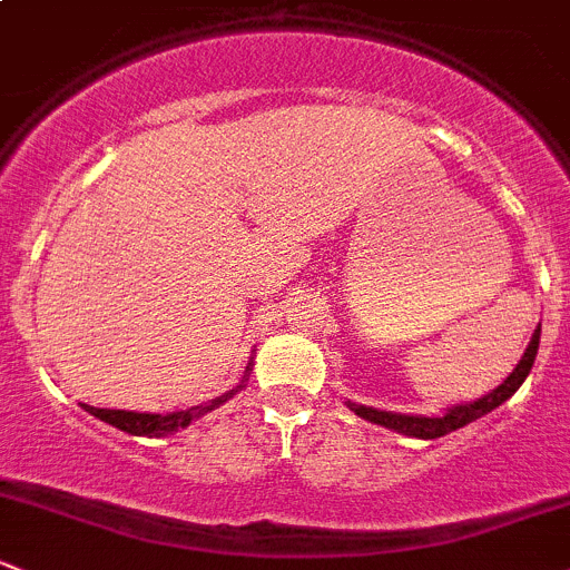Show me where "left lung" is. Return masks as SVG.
Here are the masks:
<instances>
[{"label": "left lung", "instance_id": "obj_1", "mask_svg": "<svg viewBox=\"0 0 570 570\" xmlns=\"http://www.w3.org/2000/svg\"><path fill=\"white\" fill-rule=\"evenodd\" d=\"M538 342H541V323L532 332V340L528 342V351L524 356L519 358V364L513 366L511 375L505 377L498 389H492L489 394L479 396L473 402H459V405L445 407L443 413L438 415H413V413H391V410H377V407H366V405H356V402L347 400L345 405L358 415V419L372 421V424H381L385 430H394L400 434H407V438H419V440H434L443 438V434L462 430V426L473 424L479 421L481 415L492 413L494 407L503 405L505 400H511L513 394L519 391V385L524 383V377L530 375L532 364H535V353H538Z\"/></svg>", "mask_w": 570, "mask_h": 570}]
</instances>
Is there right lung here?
Here are the masks:
<instances>
[{
    "label": "right lung",
    "instance_id": "obj_1",
    "mask_svg": "<svg viewBox=\"0 0 570 570\" xmlns=\"http://www.w3.org/2000/svg\"><path fill=\"white\" fill-rule=\"evenodd\" d=\"M249 372H253V358H249L242 381H238L234 389L225 391V394H219V396H214V400L204 402V405H195L187 410H174V413H136V410H108V407H91V405H81V407L87 410V413L95 415V419L106 421V424H111V426H116V430H121L127 434H136V438H165V434L187 430L193 421L204 419L206 413H212V410H217L228 400H234L238 391L247 385Z\"/></svg>",
    "mask_w": 570,
    "mask_h": 570
}]
</instances>
